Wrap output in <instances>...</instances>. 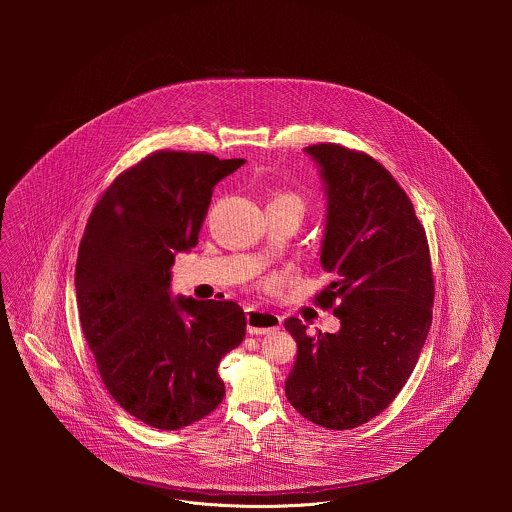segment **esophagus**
<instances>
[{"instance_id":"obj_1","label":"esophagus","mask_w":512,"mask_h":512,"mask_svg":"<svg viewBox=\"0 0 512 512\" xmlns=\"http://www.w3.org/2000/svg\"><path fill=\"white\" fill-rule=\"evenodd\" d=\"M280 325H282V317L272 311L254 309V307L246 311V327L250 335H264L274 329H280Z\"/></svg>"}]
</instances>
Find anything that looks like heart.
<instances>
[{
  "instance_id": "b5f03b06",
  "label": "heart",
  "mask_w": 512,
  "mask_h": 512,
  "mask_svg": "<svg viewBox=\"0 0 512 512\" xmlns=\"http://www.w3.org/2000/svg\"><path fill=\"white\" fill-rule=\"evenodd\" d=\"M290 199H293V201H295V203H297V205H299V207H301V203H299V201H297V199H295V197H290Z\"/></svg>"
}]
</instances>
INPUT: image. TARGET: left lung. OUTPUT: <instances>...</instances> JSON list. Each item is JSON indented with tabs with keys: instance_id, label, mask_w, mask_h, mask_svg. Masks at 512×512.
I'll list each match as a JSON object with an SVG mask.
<instances>
[{
	"instance_id": "left-lung-1",
	"label": "left lung",
	"mask_w": 512,
	"mask_h": 512,
	"mask_svg": "<svg viewBox=\"0 0 512 512\" xmlns=\"http://www.w3.org/2000/svg\"><path fill=\"white\" fill-rule=\"evenodd\" d=\"M327 197L321 266L331 284L315 303L341 321L337 333L286 329L297 359L286 396L309 422L351 430L398 396L432 325L434 278L426 230L412 201L370 155L337 144L305 147Z\"/></svg>"
}]
</instances>
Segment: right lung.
I'll list each match as a JSON object with an SVG mask.
<instances>
[{
	"mask_svg": "<svg viewBox=\"0 0 512 512\" xmlns=\"http://www.w3.org/2000/svg\"><path fill=\"white\" fill-rule=\"evenodd\" d=\"M244 159L155 151L114 179L78 246L74 288L84 339L112 398L157 430L209 416L224 396L220 359L246 333L238 303L171 297L213 189Z\"/></svg>",
	"mask_w": 512,
	"mask_h": 512,
	"instance_id": "1",
	"label": "right lung"
}]
</instances>
